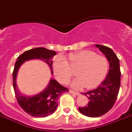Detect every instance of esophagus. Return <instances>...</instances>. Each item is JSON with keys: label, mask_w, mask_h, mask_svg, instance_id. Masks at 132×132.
Listing matches in <instances>:
<instances>
[{"label": "esophagus", "mask_w": 132, "mask_h": 132, "mask_svg": "<svg viewBox=\"0 0 132 132\" xmlns=\"http://www.w3.org/2000/svg\"><path fill=\"white\" fill-rule=\"evenodd\" d=\"M69 92H70V93L74 94H76V95H77V96H79V95H80V93H79L78 92H76V91L72 90V89H70Z\"/></svg>", "instance_id": "34e87169"}]
</instances>
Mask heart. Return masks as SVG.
I'll use <instances>...</instances> for the list:
<instances>
[{
  "label": "heart",
  "mask_w": 132,
  "mask_h": 132,
  "mask_svg": "<svg viewBox=\"0 0 132 132\" xmlns=\"http://www.w3.org/2000/svg\"><path fill=\"white\" fill-rule=\"evenodd\" d=\"M69 64L63 56H59L53 61L54 73L61 83L67 84L76 71L78 78L71 85L78 88L96 87L101 83L108 71V61L106 56L98 55L94 51L82 50L69 55Z\"/></svg>",
  "instance_id": "b5f03b06"
}]
</instances>
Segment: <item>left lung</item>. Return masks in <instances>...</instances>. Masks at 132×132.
Returning <instances> with one entry per match:
<instances>
[{"mask_svg":"<svg viewBox=\"0 0 132 132\" xmlns=\"http://www.w3.org/2000/svg\"><path fill=\"white\" fill-rule=\"evenodd\" d=\"M106 56L109 62V71L106 79L96 89L85 92L89 98L87 105L79 107L78 110L84 116L96 118L106 114L116 102L120 86V69L118 56L110 47L95 45Z\"/></svg>","mask_w":132,"mask_h":132,"instance_id":"1","label":"left lung"}]
</instances>
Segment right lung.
<instances>
[{"label": "right lung", "mask_w": 132, "mask_h": 132, "mask_svg": "<svg viewBox=\"0 0 132 132\" xmlns=\"http://www.w3.org/2000/svg\"><path fill=\"white\" fill-rule=\"evenodd\" d=\"M55 51L45 47H37L24 52L16 59L13 71V87L17 102L21 108L30 116L36 118H45L56 111L59 96L69 89L51 78L45 89L41 92L33 96H26L20 92L16 86V76L19 68L26 61L39 59L46 63L53 74L52 59L56 55Z\"/></svg>", "instance_id": "add662e5"}]
</instances>
